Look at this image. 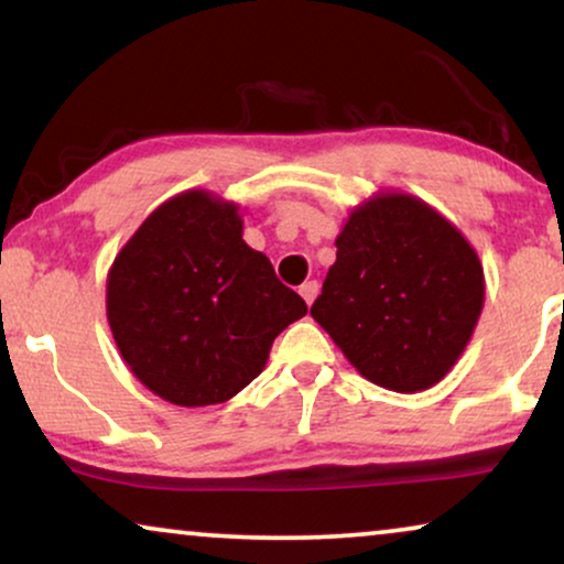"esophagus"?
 <instances>
[{
	"label": "esophagus",
	"mask_w": 564,
	"mask_h": 564,
	"mask_svg": "<svg viewBox=\"0 0 564 564\" xmlns=\"http://www.w3.org/2000/svg\"><path fill=\"white\" fill-rule=\"evenodd\" d=\"M318 290H321V284L315 282V280L300 284V295H303V300H305L307 305H313V300L318 297Z\"/></svg>",
	"instance_id": "esophagus-1"
}]
</instances>
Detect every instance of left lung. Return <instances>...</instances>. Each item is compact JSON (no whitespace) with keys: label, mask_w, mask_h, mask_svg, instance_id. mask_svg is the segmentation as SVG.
Segmentation results:
<instances>
[{"label":"left lung","mask_w":564,"mask_h":564,"mask_svg":"<svg viewBox=\"0 0 564 564\" xmlns=\"http://www.w3.org/2000/svg\"><path fill=\"white\" fill-rule=\"evenodd\" d=\"M311 307L349 365L384 390L434 388L465 354L485 305L475 246L403 189L354 205Z\"/></svg>","instance_id":"left-lung-1"}]
</instances>
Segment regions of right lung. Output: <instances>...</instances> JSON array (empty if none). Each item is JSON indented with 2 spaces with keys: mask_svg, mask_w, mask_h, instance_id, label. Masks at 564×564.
<instances>
[{
  "mask_svg": "<svg viewBox=\"0 0 564 564\" xmlns=\"http://www.w3.org/2000/svg\"><path fill=\"white\" fill-rule=\"evenodd\" d=\"M105 307L135 380L182 408L238 395L307 313L243 241L241 205L210 189L180 192L138 226L107 272Z\"/></svg>",
  "mask_w": 564,
  "mask_h": 564,
  "instance_id": "right-lung-1",
  "label": "right lung"
}]
</instances>
